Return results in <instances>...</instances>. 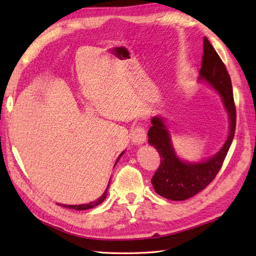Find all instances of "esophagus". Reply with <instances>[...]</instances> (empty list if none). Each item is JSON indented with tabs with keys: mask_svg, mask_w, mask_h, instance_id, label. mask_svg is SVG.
I'll return each instance as SVG.
<instances>
[{
	"mask_svg": "<svg viewBox=\"0 0 256 256\" xmlns=\"http://www.w3.org/2000/svg\"><path fill=\"white\" fill-rule=\"evenodd\" d=\"M131 140L134 144L140 145L146 142V131L142 125H138L132 130Z\"/></svg>",
	"mask_w": 256,
	"mask_h": 256,
	"instance_id": "1",
	"label": "esophagus"
}]
</instances>
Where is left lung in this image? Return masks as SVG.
<instances>
[{"instance_id": "obj_1", "label": "left lung", "mask_w": 256, "mask_h": 256, "mask_svg": "<svg viewBox=\"0 0 256 256\" xmlns=\"http://www.w3.org/2000/svg\"><path fill=\"white\" fill-rule=\"evenodd\" d=\"M200 79L206 80L219 92L230 118V132L228 140L214 157L197 164L182 162L176 156L172 146L170 132L160 118H152L148 130V143L154 146L160 156V164L157 168L152 184L155 192L166 199L182 201L202 192L216 178L234 138L236 111L231 78L226 64L221 60L208 38L204 37V55L201 62Z\"/></svg>"}]
</instances>
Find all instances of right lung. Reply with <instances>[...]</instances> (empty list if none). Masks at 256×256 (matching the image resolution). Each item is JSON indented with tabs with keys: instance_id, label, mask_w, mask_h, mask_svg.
Wrapping results in <instances>:
<instances>
[{
	"instance_id": "add662e5",
	"label": "right lung",
	"mask_w": 256,
	"mask_h": 256,
	"mask_svg": "<svg viewBox=\"0 0 256 256\" xmlns=\"http://www.w3.org/2000/svg\"><path fill=\"white\" fill-rule=\"evenodd\" d=\"M123 153H124V152H123ZM123 153L118 157V160L120 157H121V156L123 155ZM118 160H116V162H118ZM108 184H110V182H108ZM106 192H108V188H106V190L104 192V194H103L99 199L94 201V202H90V204H79V206H67V204H58V206H64V208L74 209V210H86V209H91V208H94V206H98V204H100L103 202V201H104V199H106Z\"/></svg>"
}]
</instances>
